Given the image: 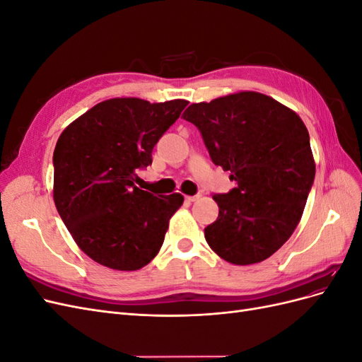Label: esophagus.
I'll return each instance as SVG.
<instances>
[{"mask_svg":"<svg viewBox=\"0 0 362 362\" xmlns=\"http://www.w3.org/2000/svg\"><path fill=\"white\" fill-rule=\"evenodd\" d=\"M201 193H198V194H194V196H185V201L187 202H194V201H198L199 198H201Z\"/></svg>","mask_w":362,"mask_h":362,"instance_id":"obj_1","label":"esophagus"}]
</instances>
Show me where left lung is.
Segmentation results:
<instances>
[{"mask_svg":"<svg viewBox=\"0 0 362 362\" xmlns=\"http://www.w3.org/2000/svg\"><path fill=\"white\" fill-rule=\"evenodd\" d=\"M182 117L235 181L233 190L213 196L218 216L205 228L206 243L231 264L264 261L290 238L311 192L308 129L290 108L257 92L192 104Z\"/></svg>","mask_w":362,"mask_h":362,"instance_id":"8db88e82","label":"left lung"}]
</instances>
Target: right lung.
<instances>
[{"instance_id": "1", "label": "right lung", "mask_w": 362, "mask_h": 362, "mask_svg": "<svg viewBox=\"0 0 362 362\" xmlns=\"http://www.w3.org/2000/svg\"><path fill=\"white\" fill-rule=\"evenodd\" d=\"M189 103L115 98L96 104L60 134L54 149V204L87 257L115 270H139L164 242L182 194L136 187L152 149Z\"/></svg>"}]
</instances>
